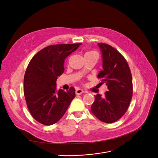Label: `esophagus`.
<instances>
[{
  "label": "esophagus",
  "instance_id": "1",
  "mask_svg": "<svg viewBox=\"0 0 158 158\" xmlns=\"http://www.w3.org/2000/svg\"><path fill=\"white\" fill-rule=\"evenodd\" d=\"M82 93H84L83 89H80V88L76 89V95H80V94H82Z\"/></svg>",
  "mask_w": 158,
  "mask_h": 158
}]
</instances>
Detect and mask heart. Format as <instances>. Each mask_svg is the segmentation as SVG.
<instances>
[{
  "label": "heart",
  "mask_w": 158,
  "mask_h": 158,
  "mask_svg": "<svg viewBox=\"0 0 158 158\" xmlns=\"http://www.w3.org/2000/svg\"><path fill=\"white\" fill-rule=\"evenodd\" d=\"M95 52H94V51H89V52H87L86 53H85V55H88V54H92V53H95Z\"/></svg>",
  "instance_id": "1"
}]
</instances>
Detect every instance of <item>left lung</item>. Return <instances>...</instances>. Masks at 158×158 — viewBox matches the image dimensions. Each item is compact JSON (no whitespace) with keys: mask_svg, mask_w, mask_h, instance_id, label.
<instances>
[{"mask_svg":"<svg viewBox=\"0 0 158 158\" xmlns=\"http://www.w3.org/2000/svg\"><path fill=\"white\" fill-rule=\"evenodd\" d=\"M103 59V70L98 78L106 83L109 91L105 96L95 95L91 111L99 120L107 123L121 118L128 108L132 97V78L126 59L108 44H98Z\"/></svg>","mask_w":158,"mask_h":158,"instance_id":"obj_1","label":"left lung"}]
</instances>
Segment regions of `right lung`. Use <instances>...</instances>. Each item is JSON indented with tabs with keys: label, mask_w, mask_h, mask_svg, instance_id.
I'll list each match as a JSON object with an SVG mask.
<instances>
[{
	"label": "right lung",
	"mask_w": 158,
	"mask_h": 158,
	"mask_svg": "<svg viewBox=\"0 0 158 158\" xmlns=\"http://www.w3.org/2000/svg\"><path fill=\"white\" fill-rule=\"evenodd\" d=\"M82 44L52 45L40 51L31 59L23 78V94L32 117L45 125L63 117L74 97L75 89L56 90L57 77L64 73L66 57Z\"/></svg>",
	"instance_id": "1"
}]
</instances>
